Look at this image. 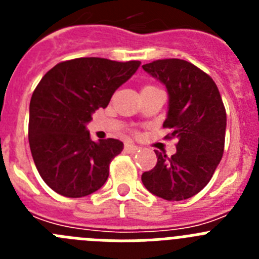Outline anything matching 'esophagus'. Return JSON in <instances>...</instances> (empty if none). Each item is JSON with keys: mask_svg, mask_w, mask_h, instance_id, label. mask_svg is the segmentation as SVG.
<instances>
[{"mask_svg": "<svg viewBox=\"0 0 259 259\" xmlns=\"http://www.w3.org/2000/svg\"><path fill=\"white\" fill-rule=\"evenodd\" d=\"M124 150L127 153H136L139 150V146L134 145V144H130V143H125L124 145Z\"/></svg>", "mask_w": 259, "mask_h": 259, "instance_id": "esophagus-1", "label": "esophagus"}]
</instances>
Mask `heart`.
Returning <instances> with one entry per match:
<instances>
[{"label": "heart", "instance_id": "b5f03b06", "mask_svg": "<svg viewBox=\"0 0 259 259\" xmlns=\"http://www.w3.org/2000/svg\"><path fill=\"white\" fill-rule=\"evenodd\" d=\"M145 88H153V87H145Z\"/></svg>", "mask_w": 259, "mask_h": 259}]
</instances>
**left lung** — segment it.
Here are the masks:
<instances>
[{
	"instance_id": "1",
	"label": "left lung",
	"mask_w": 259,
	"mask_h": 259,
	"mask_svg": "<svg viewBox=\"0 0 259 259\" xmlns=\"http://www.w3.org/2000/svg\"><path fill=\"white\" fill-rule=\"evenodd\" d=\"M143 68L166 87L163 127L179 141L170 158L154 150L157 164L141 180L163 200H187L206 187L223 155L227 116L221 93L209 75L183 59H158Z\"/></svg>"
}]
</instances>
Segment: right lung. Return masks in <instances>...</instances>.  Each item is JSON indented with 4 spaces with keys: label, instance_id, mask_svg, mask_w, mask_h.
Here are the masks:
<instances>
[{
    "label": "right lung",
    "instance_id": "obj_1",
    "mask_svg": "<svg viewBox=\"0 0 259 259\" xmlns=\"http://www.w3.org/2000/svg\"><path fill=\"white\" fill-rule=\"evenodd\" d=\"M140 61L76 58L61 62L41 79L29 104L28 140L38 174L65 197H84L101 188L109 164L123 150L115 139L91 140L87 124L106 107Z\"/></svg>",
    "mask_w": 259,
    "mask_h": 259
}]
</instances>
